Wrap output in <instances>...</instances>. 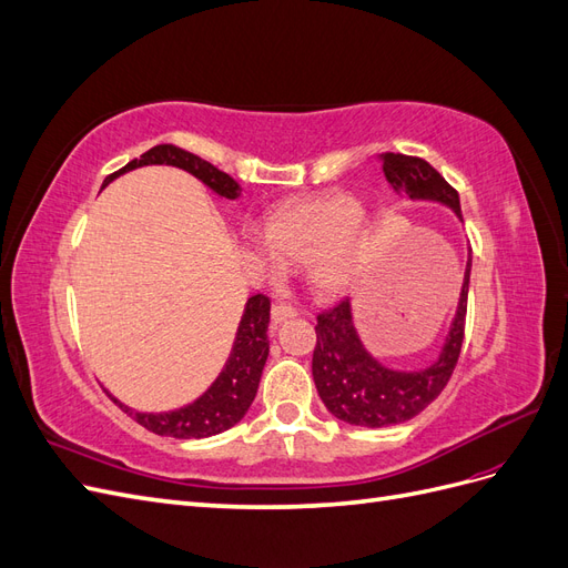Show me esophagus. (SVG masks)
<instances>
[{
	"instance_id": "obj_1",
	"label": "esophagus",
	"mask_w": 568,
	"mask_h": 568,
	"mask_svg": "<svg viewBox=\"0 0 568 568\" xmlns=\"http://www.w3.org/2000/svg\"><path fill=\"white\" fill-rule=\"evenodd\" d=\"M291 317H296V307H291L286 303H274L272 305V322L274 324H282V322H286Z\"/></svg>"
}]
</instances>
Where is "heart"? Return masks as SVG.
Instances as JSON below:
<instances>
[{
	"label": "heart",
	"instance_id": "b5f03b06",
	"mask_svg": "<svg viewBox=\"0 0 568 568\" xmlns=\"http://www.w3.org/2000/svg\"><path fill=\"white\" fill-rule=\"evenodd\" d=\"M369 248V220L346 192L291 201L270 217L267 236L253 239V251L267 270L307 265V280L322 296L346 291L365 267Z\"/></svg>",
	"mask_w": 568,
	"mask_h": 568
}]
</instances>
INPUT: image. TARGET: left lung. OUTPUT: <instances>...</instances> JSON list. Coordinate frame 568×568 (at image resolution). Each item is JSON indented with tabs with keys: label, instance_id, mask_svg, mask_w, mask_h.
Here are the masks:
<instances>
[{
	"label": "left lung",
	"instance_id": "left-lung-1",
	"mask_svg": "<svg viewBox=\"0 0 568 568\" xmlns=\"http://www.w3.org/2000/svg\"><path fill=\"white\" fill-rule=\"evenodd\" d=\"M384 175L395 192L415 201H438L462 220L459 196L424 159L405 153H382ZM471 255L464 270L457 313L434 365L417 372L384 367L357 336L351 298H343L317 315V346L313 353V379L326 409L353 426L382 428L417 417L448 386L464 338L467 320Z\"/></svg>",
	"mask_w": 568,
	"mask_h": 568
}]
</instances>
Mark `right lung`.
<instances>
[{
  "mask_svg": "<svg viewBox=\"0 0 568 568\" xmlns=\"http://www.w3.org/2000/svg\"><path fill=\"white\" fill-rule=\"evenodd\" d=\"M142 165H173L186 170L189 175L201 180L205 186L213 189L217 196L239 199L242 186H239L227 173H222L209 161H203L194 153H189L173 144H159L142 153L140 159L130 161L125 168L104 180V186L111 184L118 175L128 173V170L142 168ZM267 324H270V298L263 294H255L248 298L242 322H239L236 338L232 353L227 357L225 367H222L217 379L211 384L201 398L189 403L173 412H136L111 395V400L130 415L136 424H142L146 432L159 436H173V438H209L215 434L227 432L236 422H242L248 412L257 384H261V374L265 367V359L270 353L267 341Z\"/></svg>",
  "mask_w": 568,
  "mask_h": 568,
  "instance_id": "right-lung-1",
  "label": "right lung"
}]
</instances>
